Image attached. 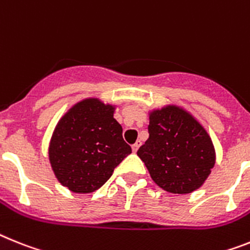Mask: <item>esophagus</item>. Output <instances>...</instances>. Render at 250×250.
Wrapping results in <instances>:
<instances>
[{"label":"esophagus","instance_id":"obj_1","mask_svg":"<svg viewBox=\"0 0 250 250\" xmlns=\"http://www.w3.org/2000/svg\"><path fill=\"white\" fill-rule=\"evenodd\" d=\"M140 146H141V141H137L135 145H132V151H133V152H137Z\"/></svg>","mask_w":250,"mask_h":250}]
</instances>
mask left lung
<instances>
[{
  "label": "left lung",
  "instance_id": "left-lung-1",
  "mask_svg": "<svg viewBox=\"0 0 250 250\" xmlns=\"http://www.w3.org/2000/svg\"><path fill=\"white\" fill-rule=\"evenodd\" d=\"M148 121L150 136L137 155L151 179L174 194L201 188L216 163L215 146L206 128L175 104L150 110Z\"/></svg>",
  "mask_w": 250,
  "mask_h": 250
}]
</instances>
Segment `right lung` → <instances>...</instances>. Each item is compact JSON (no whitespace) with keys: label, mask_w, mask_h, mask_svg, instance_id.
<instances>
[{"label":"right lung","mask_w":250,"mask_h":250,"mask_svg":"<svg viewBox=\"0 0 250 250\" xmlns=\"http://www.w3.org/2000/svg\"><path fill=\"white\" fill-rule=\"evenodd\" d=\"M115 105L86 98L58 121L48 156L54 175L73 193H91L112 177L114 167L132 152L115 121Z\"/></svg>","instance_id":"obj_1"}]
</instances>
